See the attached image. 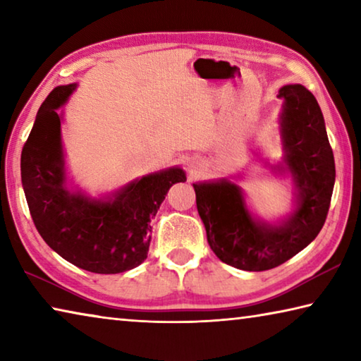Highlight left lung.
I'll list each match as a JSON object with an SVG mask.
<instances>
[{
	"label": "left lung",
	"instance_id": "1",
	"mask_svg": "<svg viewBox=\"0 0 361 361\" xmlns=\"http://www.w3.org/2000/svg\"><path fill=\"white\" fill-rule=\"evenodd\" d=\"M279 97L283 99L280 135L285 156L272 170L291 175L296 197L291 215L279 224L253 218L242 188L226 178L192 185L213 253L242 271H267L301 252L319 235L331 202L334 156L319 103L301 84L283 85Z\"/></svg>",
	"mask_w": 361,
	"mask_h": 361
}]
</instances>
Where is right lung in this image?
Here are the masks:
<instances>
[{"mask_svg": "<svg viewBox=\"0 0 361 361\" xmlns=\"http://www.w3.org/2000/svg\"><path fill=\"white\" fill-rule=\"evenodd\" d=\"M75 89L59 85L47 95L23 145L20 172L30 215L47 245L71 264L95 274L130 271L148 256L151 218L186 173L180 167L149 173L106 200L70 191L57 109Z\"/></svg>", "mask_w": 361, "mask_h": 361, "instance_id": "right-lung-1", "label": "right lung"}]
</instances>
